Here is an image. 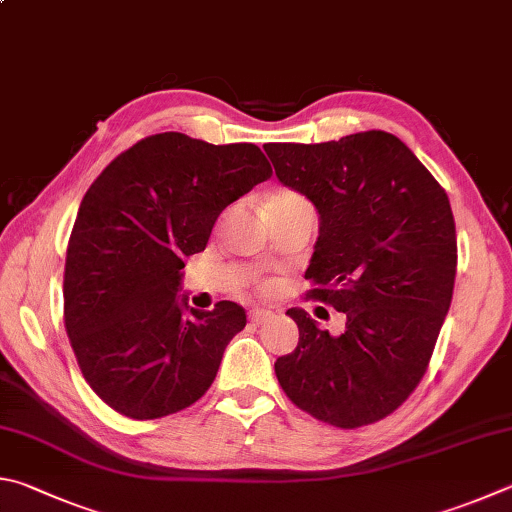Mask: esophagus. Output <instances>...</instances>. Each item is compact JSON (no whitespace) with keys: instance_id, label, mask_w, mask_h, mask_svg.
<instances>
[{"instance_id":"esophagus-1","label":"esophagus","mask_w":512,"mask_h":512,"mask_svg":"<svg viewBox=\"0 0 512 512\" xmlns=\"http://www.w3.org/2000/svg\"><path fill=\"white\" fill-rule=\"evenodd\" d=\"M268 318H273V311L259 309V306H255V309L250 311V322H255V324H262V322H266Z\"/></svg>"}]
</instances>
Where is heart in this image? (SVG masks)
<instances>
[{
    "mask_svg": "<svg viewBox=\"0 0 512 512\" xmlns=\"http://www.w3.org/2000/svg\"><path fill=\"white\" fill-rule=\"evenodd\" d=\"M288 201H304V197H300V194L293 190H275L271 197H268V203H288Z\"/></svg>",
    "mask_w": 512,
    "mask_h": 512,
    "instance_id": "b5f03b06",
    "label": "heart"
}]
</instances>
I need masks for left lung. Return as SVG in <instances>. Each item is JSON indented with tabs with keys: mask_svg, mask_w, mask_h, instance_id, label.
Returning <instances> with one entry per match:
<instances>
[{
	"mask_svg": "<svg viewBox=\"0 0 512 512\" xmlns=\"http://www.w3.org/2000/svg\"><path fill=\"white\" fill-rule=\"evenodd\" d=\"M277 179L320 215L306 297L347 315L331 336L304 309L295 351L277 358L286 396L353 430L398 410L425 376L452 302L457 230L448 194L394 134L268 143Z\"/></svg>",
	"mask_w": 512,
	"mask_h": 512,
	"instance_id": "obj_1",
	"label": "left lung"
}]
</instances>
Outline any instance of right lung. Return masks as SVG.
<instances>
[{"label": "right lung", "instance_id": "1", "mask_svg": "<svg viewBox=\"0 0 512 512\" xmlns=\"http://www.w3.org/2000/svg\"><path fill=\"white\" fill-rule=\"evenodd\" d=\"M257 145L147 136L91 183L64 264V329L89 387L150 421L208 392L246 311L179 297L185 257L206 250L221 210L271 179Z\"/></svg>", "mask_w": 512, "mask_h": 512}]
</instances>
